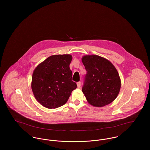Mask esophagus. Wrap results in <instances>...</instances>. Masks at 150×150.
Wrapping results in <instances>:
<instances>
[{
  "label": "esophagus",
  "mask_w": 150,
  "mask_h": 150,
  "mask_svg": "<svg viewBox=\"0 0 150 150\" xmlns=\"http://www.w3.org/2000/svg\"><path fill=\"white\" fill-rule=\"evenodd\" d=\"M81 81H79V82H77V87H78V88H80V86H81Z\"/></svg>",
  "instance_id": "1"
}]
</instances>
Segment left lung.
<instances>
[{
	"mask_svg": "<svg viewBox=\"0 0 150 150\" xmlns=\"http://www.w3.org/2000/svg\"><path fill=\"white\" fill-rule=\"evenodd\" d=\"M82 62L86 70L82 91L88 103L95 107L111 103L121 88L120 76L114 66L96 55L84 56Z\"/></svg>",
	"mask_w": 150,
	"mask_h": 150,
	"instance_id": "left-lung-1",
	"label": "left lung"
}]
</instances>
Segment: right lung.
Masks as SVG:
<instances>
[{
  "label": "right lung",
  "mask_w": 150,
  "mask_h": 150,
  "mask_svg": "<svg viewBox=\"0 0 150 150\" xmlns=\"http://www.w3.org/2000/svg\"><path fill=\"white\" fill-rule=\"evenodd\" d=\"M70 55H55L47 58L35 69L32 89L44 107L55 108L64 105L77 84L71 80Z\"/></svg>",
  "instance_id": "right-lung-1"
}]
</instances>
